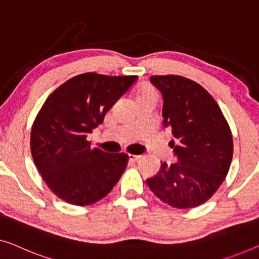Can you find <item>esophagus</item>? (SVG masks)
Wrapping results in <instances>:
<instances>
[{
	"instance_id": "obj_1",
	"label": "esophagus",
	"mask_w": 259,
	"mask_h": 259,
	"mask_svg": "<svg viewBox=\"0 0 259 259\" xmlns=\"http://www.w3.org/2000/svg\"><path fill=\"white\" fill-rule=\"evenodd\" d=\"M129 160H131V161H138L141 159V157L142 156H140V154H129Z\"/></svg>"
}]
</instances>
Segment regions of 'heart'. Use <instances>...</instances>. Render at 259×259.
<instances>
[{"mask_svg":"<svg viewBox=\"0 0 259 259\" xmlns=\"http://www.w3.org/2000/svg\"><path fill=\"white\" fill-rule=\"evenodd\" d=\"M144 98H157V91L152 84H143V86L138 90L136 99H144Z\"/></svg>","mask_w":259,"mask_h":259,"instance_id":"1","label":"heart"}]
</instances>
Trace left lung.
<instances>
[{"label": "left lung", "mask_w": 259, "mask_h": 259, "mask_svg": "<svg viewBox=\"0 0 259 259\" xmlns=\"http://www.w3.org/2000/svg\"><path fill=\"white\" fill-rule=\"evenodd\" d=\"M150 81L164 98V126L177 163H161L146 180L157 198L176 208L206 202L228 175L234 144L228 122L209 93L180 75H153Z\"/></svg>", "instance_id": "obj_1"}]
</instances>
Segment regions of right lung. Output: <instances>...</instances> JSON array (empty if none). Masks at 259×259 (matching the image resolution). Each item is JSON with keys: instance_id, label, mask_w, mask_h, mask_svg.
I'll return each instance as SVG.
<instances>
[{"instance_id": "obj_1", "label": "right lung", "mask_w": 259, "mask_h": 259, "mask_svg": "<svg viewBox=\"0 0 259 259\" xmlns=\"http://www.w3.org/2000/svg\"><path fill=\"white\" fill-rule=\"evenodd\" d=\"M136 80L83 73L60 84L40 108L31 129V154L46 185L64 201L94 203L121 178L128 154L92 148L87 136Z\"/></svg>"}]
</instances>
